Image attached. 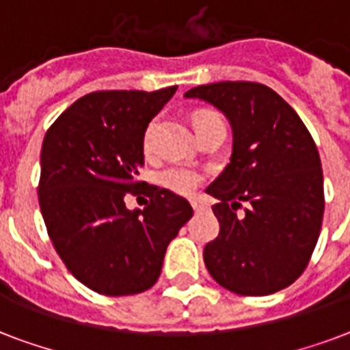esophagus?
I'll return each mask as SVG.
<instances>
[{
  "instance_id": "obj_1",
  "label": "esophagus",
  "mask_w": 350,
  "mask_h": 350,
  "mask_svg": "<svg viewBox=\"0 0 350 350\" xmlns=\"http://www.w3.org/2000/svg\"><path fill=\"white\" fill-rule=\"evenodd\" d=\"M189 202H191V206H193V210H197V212L204 208V206H202V202H200L199 199H191V200H189Z\"/></svg>"
}]
</instances>
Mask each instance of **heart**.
I'll use <instances>...</instances> for the list:
<instances>
[{
	"instance_id": "heart-1",
	"label": "heart",
	"mask_w": 350,
	"mask_h": 350,
	"mask_svg": "<svg viewBox=\"0 0 350 350\" xmlns=\"http://www.w3.org/2000/svg\"><path fill=\"white\" fill-rule=\"evenodd\" d=\"M202 118V116H199ZM197 118V120H199ZM150 138H151V129L146 135V148H150ZM200 175L195 167L184 166V164H173V166L166 167L161 172V183L162 186H166L167 189L172 191H177V193H191L197 186L200 184Z\"/></svg>"
}]
</instances>
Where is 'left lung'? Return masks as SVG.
I'll list each match as a JSON object with an SVG mask.
<instances>
[{"label": "left lung", "mask_w": 350, "mask_h": 350, "mask_svg": "<svg viewBox=\"0 0 350 350\" xmlns=\"http://www.w3.org/2000/svg\"><path fill=\"white\" fill-rule=\"evenodd\" d=\"M204 100L232 127V155L206 193L219 219L204 265L219 285L241 296H268L307 268L323 221L318 148L297 113L256 82H219L184 93ZM251 202L245 216L234 210Z\"/></svg>", "instance_id": "left-lung-1"}]
</instances>
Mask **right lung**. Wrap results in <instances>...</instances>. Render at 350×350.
<instances>
[{
  "mask_svg": "<svg viewBox=\"0 0 350 350\" xmlns=\"http://www.w3.org/2000/svg\"><path fill=\"white\" fill-rule=\"evenodd\" d=\"M175 91L85 94L43 138L38 199L49 237L69 272L98 294L151 288L167 245L193 215L184 197L137 180L146 129ZM127 193L150 202L129 211Z\"/></svg>",
  "mask_w": 350,
  "mask_h": 350,
  "instance_id": "add662e5",
  "label": "right lung"
}]
</instances>
